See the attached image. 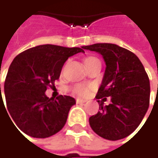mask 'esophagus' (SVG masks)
Segmentation results:
<instances>
[{
	"instance_id": "obj_1",
	"label": "esophagus",
	"mask_w": 158,
	"mask_h": 158,
	"mask_svg": "<svg viewBox=\"0 0 158 158\" xmlns=\"http://www.w3.org/2000/svg\"><path fill=\"white\" fill-rule=\"evenodd\" d=\"M86 102V101L85 100H83V99H76V103H78V104H84Z\"/></svg>"
}]
</instances>
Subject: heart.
Returning a JSON list of instances; mask_svg holds the SVG:
<instances>
[{"mask_svg": "<svg viewBox=\"0 0 158 158\" xmlns=\"http://www.w3.org/2000/svg\"><path fill=\"white\" fill-rule=\"evenodd\" d=\"M92 58V57H88L87 59ZM73 94H77L80 96H86L88 95L91 92V86L89 85H74L72 88Z\"/></svg>", "mask_w": 158, "mask_h": 158, "instance_id": "obj_1", "label": "heart"}]
</instances>
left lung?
Segmentation results:
<instances>
[{"instance_id":"8db88e82","label":"left lung","mask_w":158,"mask_h":158,"mask_svg":"<svg viewBox=\"0 0 158 158\" xmlns=\"http://www.w3.org/2000/svg\"><path fill=\"white\" fill-rule=\"evenodd\" d=\"M101 54L106 64L96 99L100 111L91 116V128L100 137L118 140L140 124L149 106V78L139 57L115 44L98 43L83 47ZM107 97L111 103L103 106Z\"/></svg>"}]
</instances>
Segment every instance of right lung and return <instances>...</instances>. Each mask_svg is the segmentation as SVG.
<instances>
[{"instance_id":"add662e5","label":"right lung","mask_w":158,"mask_h":158,"mask_svg":"<svg viewBox=\"0 0 158 158\" xmlns=\"http://www.w3.org/2000/svg\"><path fill=\"white\" fill-rule=\"evenodd\" d=\"M80 52H85L83 48L47 44L23 51L13 59L4 83L6 108L22 132L45 139L62 130L75 100L67 95L48 98L45 92L59 79L68 57Z\"/></svg>"}]
</instances>
